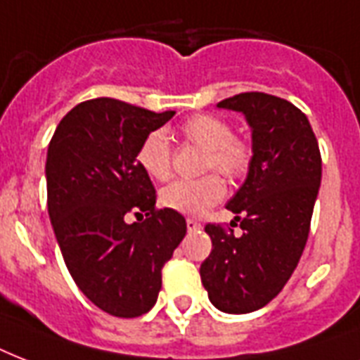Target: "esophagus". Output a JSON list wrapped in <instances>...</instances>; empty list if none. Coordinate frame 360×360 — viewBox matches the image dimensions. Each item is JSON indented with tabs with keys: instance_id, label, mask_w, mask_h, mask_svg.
Returning <instances> with one entry per match:
<instances>
[{
	"instance_id": "34e87169",
	"label": "esophagus",
	"mask_w": 360,
	"mask_h": 360,
	"mask_svg": "<svg viewBox=\"0 0 360 360\" xmlns=\"http://www.w3.org/2000/svg\"><path fill=\"white\" fill-rule=\"evenodd\" d=\"M186 225H188L189 233H191V231L200 229V224H199V221H195V219H188V221H186Z\"/></svg>"
}]
</instances>
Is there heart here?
<instances>
[{"label":"heart","mask_w":360,"mask_h":360,"mask_svg":"<svg viewBox=\"0 0 360 360\" xmlns=\"http://www.w3.org/2000/svg\"><path fill=\"white\" fill-rule=\"evenodd\" d=\"M188 142L208 152L206 169H216L229 178H238L248 171L252 148L246 141L233 136L231 125L224 118L199 114L180 127ZM136 163L154 180L171 176V141L163 129L150 131L136 152ZM225 184L216 174L199 180H176L161 191V202L169 210L184 216H200L210 206L224 199Z\"/></svg>","instance_id":"b5f03b06"}]
</instances>
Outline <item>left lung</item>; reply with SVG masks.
Returning <instances> with one entry per match:
<instances>
[{"mask_svg": "<svg viewBox=\"0 0 360 360\" xmlns=\"http://www.w3.org/2000/svg\"><path fill=\"white\" fill-rule=\"evenodd\" d=\"M244 114L252 129L246 180L227 202L242 235L205 231L212 252L200 264L208 299L225 314H250L280 293L304 252L321 186V154L304 112L293 103L248 91L218 103Z\"/></svg>", "mask_w": 360, "mask_h": 360, "instance_id": "1", "label": "left lung"}]
</instances>
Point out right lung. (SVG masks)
<instances>
[{"label": "right lung", "mask_w": 360, "mask_h": 360, "mask_svg": "<svg viewBox=\"0 0 360 360\" xmlns=\"http://www.w3.org/2000/svg\"><path fill=\"white\" fill-rule=\"evenodd\" d=\"M172 116L99 97L69 110L49 144L44 176L56 240L80 291L110 316L152 310L161 269L186 236L182 214L155 210L154 184L136 163L142 139ZM129 211L147 218L127 224Z\"/></svg>", "instance_id": "right-lung-1"}]
</instances>
